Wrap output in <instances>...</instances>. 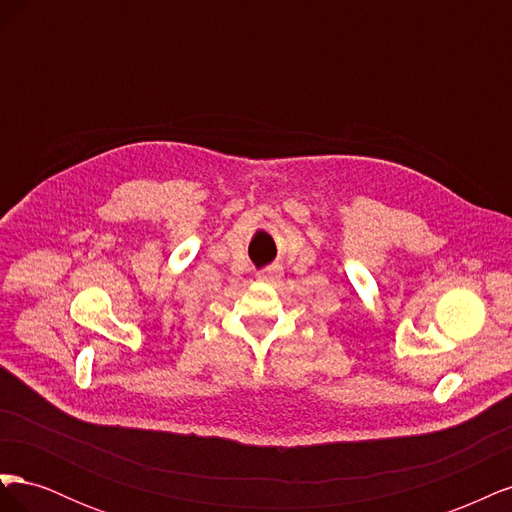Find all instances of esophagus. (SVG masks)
Masks as SVG:
<instances>
[{
    "mask_svg": "<svg viewBox=\"0 0 512 512\" xmlns=\"http://www.w3.org/2000/svg\"><path fill=\"white\" fill-rule=\"evenodd\" d=\"M280 275H282L280 267L273 265V267L262 269V271L258 273V280H262V282H275V280H280Z\"/></svg>",
    "mask_w": 512,
    "mask_h": 512,
    "instance_id": "1",
    "label": "esophagus"
}]
</instances>
